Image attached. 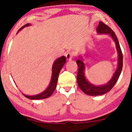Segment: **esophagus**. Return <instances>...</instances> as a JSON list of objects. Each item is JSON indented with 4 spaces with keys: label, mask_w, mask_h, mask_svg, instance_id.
<instances>
[{
    "label": "esophagus",
    "mask_w": 132,
    "mask_h": 132,
    "mask_svg": "<svg viewBox=\"0 0 132 132\" xmlns=\"http://www.w3.org/2000/svg\"><path fill=\"white\" fill-rule=\"evenodd\" d=\"M74 55H74V53L71 51H68L65 54V56L68 60H71V59L73 58Z\"/></svg>",
    "instance_id": "1"
}]
</instances>
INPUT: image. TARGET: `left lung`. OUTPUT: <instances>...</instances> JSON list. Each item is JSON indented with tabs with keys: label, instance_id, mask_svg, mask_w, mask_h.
I'll use <instances>...</instances> for the list:
<instances>
[{
	"label": "left lung",
	"instance_id": "1",
	"mask_svg": "<svg viewBox=\"0 0 132 132\" xmlns=\"http://www.w3.org/2000/svg\"><path fill=\"white\" fill-rule=\"evenodd\" d=\"M97 31L99 34H109L112 37L113 40L115 41L117 48V52L118 53V65L112 78L111 79V80H110L107 84L103 86H95L93 84H91L86 80L84 75L85 65L84 62L80 59H77L76 63L78 65V72H77V84H78L79 88L84 93L89 95H103L111 91L118 80L121 72L122 65H123L122 64L123 57H122L121 49L120 48L118 38H117L115 32L112 30L111 28H109L108 25L104 24L102 21H100V23H99L98 26L97 28Z\"/></svg>",
	"mask_w": 132,
	"mask_h": 132
}]
</instances>
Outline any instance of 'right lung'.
Segmentation results:
<instances>
[{
  "label": "right lung",
  "instance_id": "obj_1",
  "mask_svg": "<svg viewBox=\"0 0 132 132\" xmlns=\"http://www.w3.org/2000/svg\"><path fill=\"white\" fill-rule=\"evenodd\" d=\"M29 24H26L24 26L21 27L20 29L18 30V32L20 30H21V29L26 26H28ZM66 62V57L63 56L58 58L55 61V62H54L53 67H52V79L50 84L48 86V87L43 92V93L39 94L34 95V96H29V95H26L23 94L24 97H26V98L29 99H31V100H40V99H44L46 98L47 97H50L53 93L55 91L56 86L57 85V79H58V76L61 70L62 69V67L64 66V65L65 64Z\"/></svg>",
  "mask_w": 132,
  "mask_h": 132
}]
</instances>
